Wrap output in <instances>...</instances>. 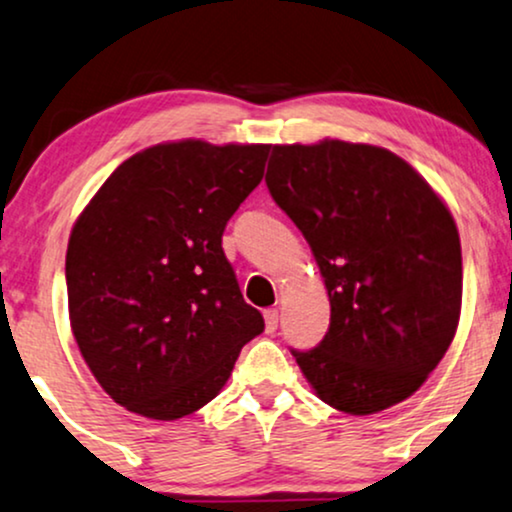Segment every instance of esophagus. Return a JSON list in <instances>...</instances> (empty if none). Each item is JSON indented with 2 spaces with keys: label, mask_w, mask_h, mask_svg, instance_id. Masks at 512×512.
<instances>
[{
  "label": "esophagus",
  "mask_w": 512,
  "mask_h": 512,
  "mask_svg": "<svg viewBox=\"0 0 512 512\" xmlns=\"http://www.w3.org/2000/svg\"><path fill=\"white\" fill-rule=\"evenodd\" d=\"M263 318H266V332H275L277 330V311H275V308H268V311H263Z\"/></svg>",
  "instance_id": "34e87169"
}]
</instances>
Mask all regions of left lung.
<instances>
[{
	"label": "left lung",
	"instance_id": "left-lung-1",
	"mask_svg": "<svg viewBox=\"0 0 512 512\" xmlns=\"http://www.w3.org/2000/svg\"><path fill=\"white\" fill-rule=\"evenodd\" d=\"M266 185L330 296L323 342L292 351L308 384L349 415L406 401L460 320L463 256L449 206L401 156L361 142L275 144Z\"/></svg>",
	"mask_w": 512,
	"mask_h": 512
}]
</instances>
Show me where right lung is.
I'll use <instances>...</instances> for the list:
<instances>
[{
  "label": "right lung",
  "mask_w": 512,
  "mask_h": 512,
  "mask_svg": "<svg viewBox=\"0 0 512 512\" xmlns=\"http://www.w3.org/2000/svg\"><path fill=\"white\" fill-rule=\"evenodd\" d=\"M270 144L163 142L123 161L75 220L68 318L113 401L178 420L216 399L263 315L244 301L223 230Z\"/></svg>",
  "instance_id": "obj_1"
}]
</instances>
